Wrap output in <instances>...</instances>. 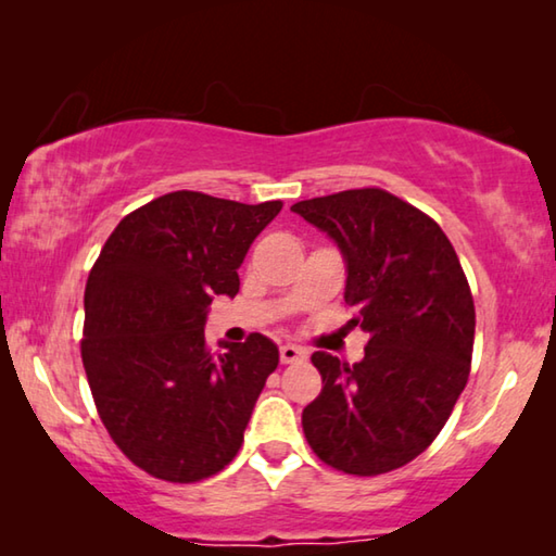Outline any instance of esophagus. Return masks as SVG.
I'll return each instance as SVG.
<instances>
[{"label": "esophagus", "mask_w": 556, "mask_h": 556, "mask_svg": "<svg viewBox=\"0 0 556 556\" xmlns=\"http://www.w3.org/2000/svg\"><path fill=\"white\" fill-rule=\"evenodd\" d=\"M279 357H281V363H299V361H304L306 357V351L304 348H299V345H294V343H285L279 348Z\"/></svg>", "instance_id": "esophagus-1"}]
</instances>
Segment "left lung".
Here are the masks:
<instances>
[{"mask_svg": "<svg viewBox=\"0 0 556 556\" xmlns=\"http://www.w3.org/2000/svg\"><path fill=\"white\" fill-rule=\"evenodd\" d=\"M291 211L338 244L351 326L368 333L355 365L312 355L324 388L301 427L331 468L388 473L437 439L468 382L476 308L466 275L444 230L382 188L301 201Z\"/></svg>", "mask_w": 556, "mask_h": 556, "instance_id": "1", "label": "left lung"}]
</instances>
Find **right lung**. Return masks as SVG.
Returning a JSON list of instances; mask_svg holds the SVG:
<instances>
[{
  "label": "right lung",
  "mask_w": 556,
  "mask_h": 556,
  "mask_svg": "<svg viewBox=\"0 0 556 556\" xmlns=\"http://www.w3.org/2000/svg\"><path fill=\"white\" fill-rule=\"evenodd\" d=\"M281 201L257 205L174 191L131 211L86 285L80 355L102 425L131 464L195 483L230 464L279 348L252 333L205 345L215 294L240 291L238 269Z\"/></svg>",
  "instance_id": "1"
}]
</instances>
